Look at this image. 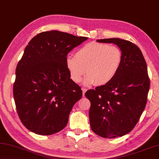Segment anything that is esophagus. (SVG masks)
<instances>
[{
    "instance_id": "1",
    "label": "esophagus",
    "mask_w": 159,
    "mask_h": 159,
    "mask_svg": "<svg viewBox=\"0 0 159 159\" xmlns=\"http://www.w3.org/2000/svg\"><path fill=\"white\" fill-rule=\"evenodd\" d=\"M82 91H83V96L84 97L85 96V92L87 91V89H85V88H82Z\"/></svg>"
}]
</instances>
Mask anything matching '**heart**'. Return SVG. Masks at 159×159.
Masks as SVG:
<instances>
[{"label":"heart","mask_w":159,"mask_h":159,"mask_svg":"<svg viewBox=\"0 0 159 159\" xmlns=\"http://www.w3.org/2000/svg\"><path fill=\"white\" fill-rule=\"evenodd\" d=\"M122 62V51L115 46L97 42L88 43L67 56L66 66L71 79L79 83L85 75L86 85H103L116 76Z\"/></svg>","instance_id":"b5f03b06"}]
</instances>
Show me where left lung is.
Segmentation results:
<instances>
[{
  "label": "left lung",
  "instance_id": "left-lung-1",
  "mask_svg": "<svg viewBox=\"0 0 159 159\" xmlns=\"http://www.w3.org/2000/svg\"><path fill=\"white\" fill-rule=\"evenodd\" d=\"M116 44L122 53L119 71L107 84L89 89L91 129L99 136L113 138L134 128L145 108L149 89L148 67L136 45L120 38L97 40Z\"/></svg>",
  "mask_w": 159,
  "mask_h": 159
}]
</instances>
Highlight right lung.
I'll return each instance as SVG.
<instances>
[{
  "instance_id": "right-lung-1",
  "label": "right lung",
  "mask_w": 159,
  "mask_h": 159,
  "mask_svg": "<svg viewBox=\"0 0 159 159\" xmlns=\"http://www.w3.org/2000/svg\"><path fill=\"white\" fill-rule=\"evenodd\" d=\"M87 39L51 30L37 34L25 47L16 69L13 95L20 120L30 131L48 135L67 125L83 93L70 79L66 59Z\"/></svg>"
}]
</instances>
